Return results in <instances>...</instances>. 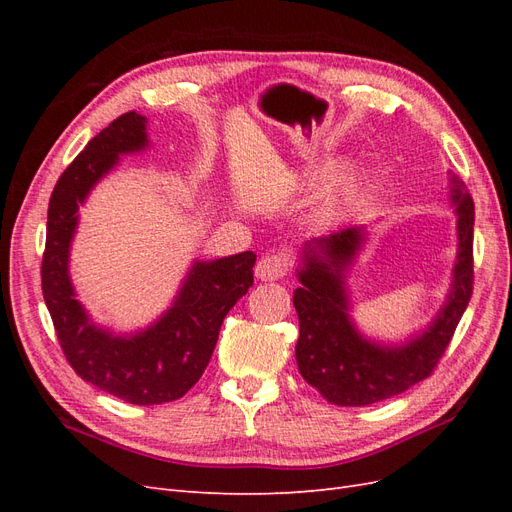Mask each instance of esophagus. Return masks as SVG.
<instances>
[{
  "mask_svg": "<svg viewBox=\"0 0 512 512\" xmlns=\"http://www.w3.org/2000/svg\"><path fill=\"white\" fill-rule=\"evenodd\" d=\"M286 273H288V256L282 252L262 256L256 265V277L260 282L282 280Z\"/></svg>",
  "mask_w": 512,
  "mask_h": 512,
  "instance_id": "1",
  "label": "esophagus"
}]
</instances>
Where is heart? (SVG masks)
Wrapping results in <instances>:
<instances>
[{"label":"heart","instance_id":"b5f03b06","mask_svg":"<svg viewBox=\"0 0 512 512\" xmlns=\"http://www.w3.org/2000/svg\"><path fill=\"white\" fill-rule=\"evenodd\" d=\"M359 188H361L359 173H354V170H348V173H344L342 177H339L337 188H335L331 200L327 203V207H324V213H327V215L337 213L346 203H350V200L354 198V194L359 192Z\"/></svg>","mask_w":512,"mask_h":512}]
</instances>
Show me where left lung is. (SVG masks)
I'll return each instance as SVG.
<instances>
[{"label":"left lung","mask_w":512,"mask_h":512,"mask_svg":"<svg viewBox=\"0 0 512 512\" xmlns=\"http://www.w3.org/2000/svg\"><path fill=\"white\" fill-rule=\"evenodd\" d=\"M457 213V262L446 303L429 327L401 346L369 342L352 324L346 269L365 241L363 226L342 228L303 245L294 290L299 314L297 365L307 384L335 406H369L395 397L431 376L466 312L474 284V203L457 177L451 179Z\"/></svg>","instance_id":"8db88e82"}]
</instances>
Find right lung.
<instances>
[{"mask_svg": "<svg viewBox=\"0 0 512 512\" xmlns=\"http://www.w3.org/2000/svg\"><path fill=\"white\" fill-rule=\"evenodd\" d=\"M147 119L134 111L96 134L55 183L46 218L42 294L70 367L85 382L128 404H168L203 376L226 314L254 284V252L196 260L173 305L141 333L115 335L96 327L76 301L70 245L79 207L123 153L143 151Z\"/></svg>", "mask_w": 512, "mask_h": 512, "instance_id": "1", "label": "right lung"}]
</instances>
